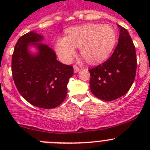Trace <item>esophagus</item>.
<instances>
[{
  "label": "esophagus",
  "instance_id": "1",
  "mask_svg": "<svg viewBox=\"0 0 150 150\" xmlns=\"http://www.w3.org/2000/svg\"><path fill=\"white\" fill-rule=\"evenodd\" d=\"M79 70H80V68H79V67H78L77 65H74V73L79 72Z\"/></svg>",
  "mask_w": 150,
  "mask_h": 150
}]
</instances>
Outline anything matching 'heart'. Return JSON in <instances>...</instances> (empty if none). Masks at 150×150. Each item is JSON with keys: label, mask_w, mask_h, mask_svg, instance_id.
<instances>
[{"label": "heart", "mask_w": 150, "mask_h": 150, "mask_svg": "<svg viewBox=\"0 0 150 150\" xmlns=\"http://www.w3.org/2000/svg\"><path fill=\"white\" fill-rule=\"evenodd\" d=\"M115 43L116 33L110 26L87 24L69 28L66 38L57 40L55 50L64 61L70 62L78 47L87 62L97 64L109 56Z\"/></svg>", "instance_id": "1"}]
</instances>
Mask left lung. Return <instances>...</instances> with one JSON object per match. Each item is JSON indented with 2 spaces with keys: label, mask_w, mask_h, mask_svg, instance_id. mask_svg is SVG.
I'll return each instance as SVG.
<instances>
[{
  "label": "left lung",
  "mask_w": 150,
  "mask_h": 150,
  "mask_svg": "<svg viewBox=\"0 0 150 150\" xmlns=\"http://www.w3.org/2000/svg\"><path fill=\"white\" fill-rule=\"evenodd\" d=\"M119 43L106 62L89 69L90 88L100 100L111 101L121 98L132 87L137 71L135 46L128 30L118 25Z\"/></svg>",
  "instance_id": "1"
}]
</instances>
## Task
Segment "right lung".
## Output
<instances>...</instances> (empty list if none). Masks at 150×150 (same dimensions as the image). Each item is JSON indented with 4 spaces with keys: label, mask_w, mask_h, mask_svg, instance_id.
<instances>
[{
    "label": "right lung",
    "mask_w": 150,
    "mask_h": 150,
    "mask_svg": "<svg viewBox=\"0 0 150 150\" xmlns=\"http://www.w3.org/2000/svg\"><path fill=\"white\" fill-rule=\"evenodd\" d=\"M42 40V36L33 31L18 40L12 55V74L18 92L28 102L40 108L52 109L65 99L74 68L57 60L55 52L48 46L36 43ZM29 45L38 47L36 56L29 53Z\"/></svg>",
    "instance_id": "obj_1"
}]
</instances>
